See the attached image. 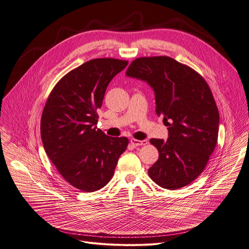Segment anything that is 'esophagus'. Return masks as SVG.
I'll list each match as a JSON object with an SVG mask.
<instances>
[{"instance_id": "1", "label": "esophagus", "mask_w": 249, "mask_h": 249, "mask_svg": "<svg viewBox=\"0 0 249 249\" xmlns=\"http://www.w3.org/2000/svg\"><path fill=\"white\" fill-rule=\"evenodd\" d=\"M130 143L136 145V147H139V145H144V144H147V143H148V141H145V140L140 141V140H136V139H131V140H130Z\"/></svg>"}]
</instances>
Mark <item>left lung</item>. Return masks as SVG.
<instances>
[{
  "label": "left lung",
  "mask_w": 249,
  "mask_h": 249,
  "mask_svg": "<svg viewBox=\"0 0 249 249\" xmlns=\"http://www.w3.org/2000/svg\"><path fill=\"white\" fill-rule=\"evenodd\" d=\"M126 75L153 87L156 113L164 116L169 129L167 141H150L159 159L149 169V176L169 190L192 183L205 169L218 139L219 112L206 80L168 56L137 58Z\"/></svg>",
  "instance_id": "1"
}]
</instances>
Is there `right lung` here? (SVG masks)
Returning <instances> with one entry per match:
<instances>
[{"label": "right lung", "instance_id": "obj_1", "mask_svg": "<svg viewBox=\"0 0 249 249\" xmlns=\"http://www.w3.org/2000/svg\"><path fill=\"white\" fill-rule=\"evenodd\" d=\"M127 63L115 58L83 63L55 84L44 107V150L62 178L80 191L104 188L128 144L125 137H108L94 126L107 85Z\"/></svg>", "mask_w": 249, "mask_h": 249}]
</instances>
